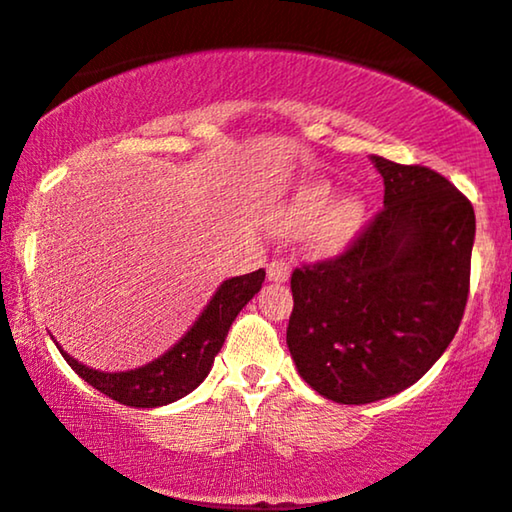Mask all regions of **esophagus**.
<instances>
[{"instance_id":"34e87169","label":"esophagus","mask_w":512,"mask_h":512,"mask_svg":"<svg viewBox=\"0 0 512 512\" xmlns=\"http://www.w3.org/2000/svg\"><path fill=\"white\" fill-rule=\"evenodd\" d=\"M267 276H269V281H274V283H286L290 276V262L274 260L267 267Z\"/></svg>"}]
</instances>
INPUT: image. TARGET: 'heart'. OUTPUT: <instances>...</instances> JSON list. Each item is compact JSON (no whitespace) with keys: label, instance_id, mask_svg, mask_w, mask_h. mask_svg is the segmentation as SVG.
Listing matches in <instances>:
<instances>
[{"label":"heart","instance_id":"b5f03b06","mask_svg":"<svg viewBox=\"0 0 512 512\" xmlns=\"http://www.w3.org/2000/svg\"><path fill=\"white\" fill-rule=\"evenodd\" d=\"M366 219V200L357 193L335 198V186L328 179L300 181L278 210V224L288 231L315 223L309 229L307 241L319 255L345 252L361 236Z\"/></svg>","mask_w":512,"mask_h":512}]
</instances>
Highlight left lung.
I'll use <instances>...</instances> for the list:
<instances>
[{
  "instance_id": "obj_1",
  "label": "left lung",
  "mask_w": 512,
  "mask_h": 512,
  "mask_svg": "<svg viewBox=\"0 0 512 512\" xmlns=\"http://www.w3.org/2000/svg\"><path fill=\"white\" fill-rule=\"evenodd\" d=\"M385 208L345 255L295 269L286 342L326 399L371 404L418 383L454 340L470 288L475 210L451 181L373 155Z\"/></svg>"
}]
</instances>
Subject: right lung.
<instances>
[{
	"mask_svg": "<svg viewBox=\"0 0 512 512\" xmlns=\"http://www.w3.org/2000/svg\"><path fill=\"white\" fill-rule=\"evenodd\" d=\"M264 283V271L257 269L252 274L234 276L222 281L215 290L210 302L205 304L203 312L193 321L174 345L160 354L158 359L148 364L132 368V371H99L82 361H77L56 342L58 352L68 361V366L80 375L84 383L106 394L125 406L134 409H155V406L172 404L208 378L215 364V357L222 349L226 335H229L231 323L248 304L252 297L260 293Z\"/></svg>",
	"mask_w": 512,
	"mask_h": 512,
	"instance_id": "1",
	"label": "right lung"
}]
</instances>
